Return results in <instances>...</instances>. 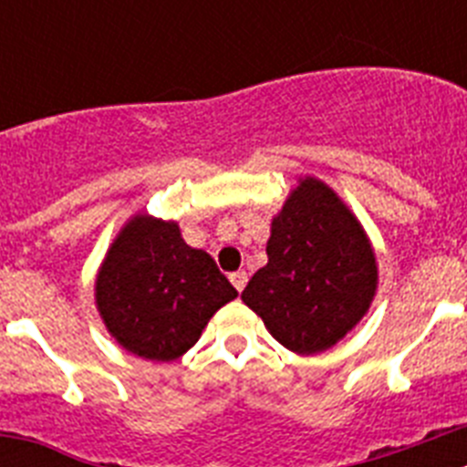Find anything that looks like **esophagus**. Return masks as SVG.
Wrapping results in <instances>:
<instances>
[{
  "mask_svg": "<svg viewBox=\"0 0 467 467\" xmlns=\"http://www.w3.org/2000/svg\"><path fill=\"white\" fill-rule=\"evenodd\" d=\"M229 280L238 292H243V290H245V285H247V274H245V271H236V274L229 275Z\"/></svg>",
  "mask_w": 467,
  "mask_h": 467,
  "instance_id": "34e87169",
  "label": "esophagus"
}]
</instances>
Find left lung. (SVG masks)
<instances>
[{"label": "left lung", "instance_id": "obj_1", "mask_svg": "<svg viewBox=\"0 0 467 467\" xmlns=\"http://www.w3.org/2000/svg\"><path fill=\"white\" fill-rule=\"evenodd\" d=\"M269 264L243 301L295 353H320L356 327L377 290V262L358 220L337 193L301 180L271 224Z\"/></svg>", "mask_w": 467, "mask_h": 467}]
</instances>
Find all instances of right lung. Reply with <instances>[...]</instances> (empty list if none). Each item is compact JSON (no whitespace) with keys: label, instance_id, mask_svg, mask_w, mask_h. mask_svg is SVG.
Instances as JSON below:
<instances>
[{"label":"right lung","instance_id":"1","mask_svg":"<svg viewBox=\"0 0 467 467\" xmlns=\"http://www.w3.org/2000/svg\"><path fill=\"white\" fill-rule=\"evenodd\" d=\"M238 292L214 259L193 250L175 222L135 217L102 264L95 299L107 329L140 358L171 362L198 341Z\"/></svg>","mask_w":467,"mask_h":467}]
</instances>
